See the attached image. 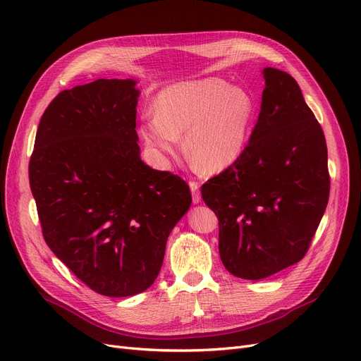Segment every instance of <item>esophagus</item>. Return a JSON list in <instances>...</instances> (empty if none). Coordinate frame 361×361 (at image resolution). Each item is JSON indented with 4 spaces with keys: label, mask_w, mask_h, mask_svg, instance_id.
<instances>
[{
    "label": "esophagus",
    "mask_w": 361,
    "mask_h": 361,
    "mask_svg": "<svg viewBox=\"0 0 361 361\" xmlns=\"http://www.w3.org/2000/svg\"><path fill=\"white\" fill-rule=\"evenodd\" d=\"M199 187H200V185H199V183H196V181H190V190H191V195H193V203H195V204H197V203L202 200Z\"/></svg>",
    "instance_id": "1"
}]
</instances>
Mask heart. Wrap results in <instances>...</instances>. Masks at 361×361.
Returning <instances> with one entry per match:
<instances>
[{
	"mask_svg": "<svg viewBox=\"0 0 361 361\" xmlns=\"http://www.w3.org/2000/svg\"><path fill=\"white\" fill-rule=\"evenodd\" d=\"M254 114L251 95L221 78L187 81L164 90L157 113L142 117L140 135L158 155L184 151L209 173H221L244 152Z\"/></svg>",
	"mask_w": 361,
	"mask_h": 361,
	"instance_id": "heart-1",
	"label": "heart"
}]
</instances>
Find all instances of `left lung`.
Returning <instances> with one entry per match:
<instances>
[{
  "mask_svg": "<svg viewBox=\"0 0 361 361\" xmlns=\"http://www.w3.org/2000/svg\"><path fill=\"white\" fill-rule=\"evenodd\" d=\"M266 87L248 145L202 187L219 219V254L235 277L259 280L299 262L329 197L321 125L287 72L264 68Z\"/></svg>",
  "mask_w": 361,
  "mask_h": 361,
  "instance_id": "1",
  "label": "left lung"
}]
</instances>
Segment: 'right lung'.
<instances>
[{
	"mask_svg": "<svg viewBox=\"0 0 361 361\" xmlns=\"http://www.w3.org/2000/svg\"><path fill=\"white\" fill-rule=\"evenodd\" d=\"M135 80H97L59 92L44 110L29 180L46 244L90 289L145 292L166 239L187 213V183L140 159Z\"/></svg>",
	"mask_w": 361,
	"mask_h": 361,
	"instance_id": "add662e5",
	"label": "right lung"
}]
</instances>
